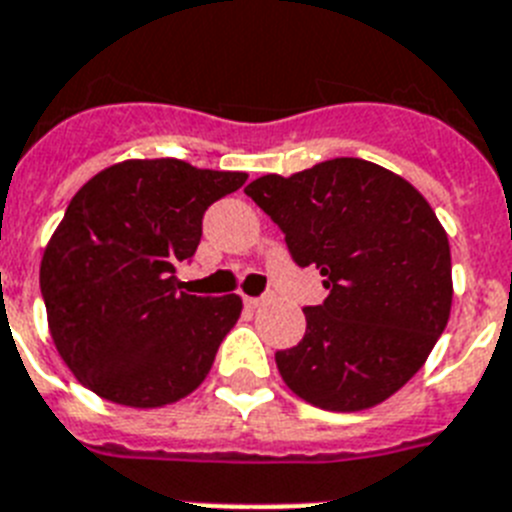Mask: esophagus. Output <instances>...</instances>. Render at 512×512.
I'll return each mask as SVG.
<instances>
[{
    "instance_id": "34e87169",
    "label": "esophagus",
    "mask_w": 512,
    "mask_h": 512,
    "mask_svg": "<svg viewBox=\"0 0 512 512\" xmlns=\"http://www.w3.org/2000/svg\"><path fill=\"white\" fill-rule=\"evenodd\" d=\"M268 299H270V296H244V304H247V307H252V309H257V307H263Z\"/></svg>"
}]
</instances>
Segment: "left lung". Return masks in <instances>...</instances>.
I'll return each instance as SVG.
<instances>
[{
    "label": "left lung",
    "mask_w": 512,
    "mask_h": 512,
    "mask_svg": "<svg viewBox=\"0 0 512 512\" xmlns=\"http://www.w3.org/2000/svg\"><path fill=\"white\" fill-rule=\"evenodd\" d=\"M286 234L296 265L330 291L304 307L307 333L276 351L283 382L325 411H362L427 362L453 304L448 234L406 179L362 158H333L244 187Z\"/></svg>",
    "instance_id": "left-lung-1"
}]
</instances>
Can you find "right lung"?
Here are the masks:
<instances>
[{
  "label": "right lung",
  "mask_w": 512,
  "mask_h": 512,
  "mask_svg": "<svg viewBox=\"0 0 512 512\" xmlns=\"http://www.w3.org/2000/svg\"><path fill=\"white\" fill-rule=\"evenodd\" d=\"M244 182L242 171L135 158L77 190L44 249L41 294L54 346L85 388L158 409L205 380L242 299L179 291L174 273L195 255L205 210Z\"/></svg>",
  "instance_id": "1"
}]
</instances>
